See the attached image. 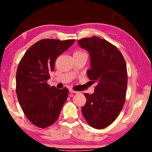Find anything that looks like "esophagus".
<instances>
[{
    "label": "esophagus",
    "instance_id": "34e87169",
    "mask_svg": "<svg viewBox=\"0 0 152 152\" xmlns=\"http://www.w3.org/2000/svg\"><path fill=\"white\" fill-rule=\"evenodd\" d=\"M69 92H70L71 94H78V93H79V92L74 91H73V90H70V91H69Z\"/></svg>",
    "mask_w": 152,
    "mask_h": 152
}]
</instances>
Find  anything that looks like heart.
<instances>
[{
	"mask_svg": "<svg viewBox=\"0 0 152 152\" xmlns=\"http://www.w3.org/2000/svg\"><path fill=\"white\" fill-rule=\"evenodd\" d=\"M76 54H78V55H79V54H86V53L84 52V51H82V50H77L74 53L73 55H76Z\"/></svg>",
	"mask_w": 152,
	"mask_h": 152,
	"instance_id": "b5f03b06",
	"label": "heart"
}]
</instances>
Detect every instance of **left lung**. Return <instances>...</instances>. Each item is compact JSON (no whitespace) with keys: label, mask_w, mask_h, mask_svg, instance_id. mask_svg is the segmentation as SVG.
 <instances>
[{"label":"left lung","mask_w":152,"mask_h":152,"mask_svg":"<svg viewBox=\"0 0 152 152\" xmlns=\"http://www.w3.org/2000/svg\"><path fill=\"white\" fill-rule=\"evenodd\" d=\"M90 56L91 68L87 75L96 84L94 92L85 93L86 104L82 108L87 123L101 129L117 119L124 105L127 86L125 61L118 49L97 36L78 41Z\"/></svg>","instance_id":"1"}]
</instances>
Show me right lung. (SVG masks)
I'll use <instances>...</instances> for the list:
<instances>
[{
	"instance_id": "1",
	"label": "right lung",
	"mask_w": 152,
	"mask_h": 152,
	"mask_svg": "<svg viewBox=\"0 0 152 152\" xmlns=\"http://www.w3.org/2000/svg\"><path fill=\"white\" fill-rule=\"evenodd\" d=\"M74 42V39L40 40L28 49L18 66V101L25 116L38 127L46 128L55 123L68 98V89L51 87L47 81L54 71L56 58Z\"/></svg>"
}]
</instances>
